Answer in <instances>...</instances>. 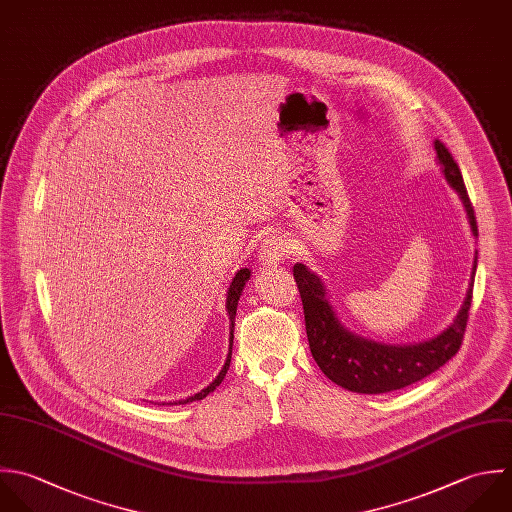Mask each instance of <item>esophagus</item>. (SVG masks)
<instances>
[{"instance_id":"obj_1","label":"esophagus","mask_w":512,"mask_h":512,"mask_svg":"<svg viewBox=\"0 0 512 512\" xmlns=\"http://www.w3.org/2000/svg\"><path fill=\"white\" fill-rule=\"evenodd\" d=\"M287 255H289V243H287V239H283L279 235L267 237L259 249V261H261V265H267V267H275Z\"/></svg>"}]
</instances>
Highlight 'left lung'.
Returning <instances> with one entry per match:
<instances>
[{"label":"left lung","mask_w":512,"mask_h":512,"mask_svg":"<svg viewBox=\"0 0 512 512\" xmlns=\"http://www.w3.org/2000/svg\"><path fill=\"white\" fill-rule=\"evenodd\" d=\"M435 151L447 183L457 191L463 201L471 231L477 239V217L461 169L449 149L439 139H435ZM477 255L473 263L469 291L455 321L437 337L409 345L379 343L347 329L341 323L333 303L329 301L323 279L307 265L295 263L293 275L303 301L307 339L319 369L339 387L363 395L391 393L409 387L441 369L449 359L457 355L463 343L473 301Z\"/></svg>","instance_id":"8db88e82"}]
</instances>
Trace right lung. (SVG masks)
I'll return each mask as SVG.
<instances>
[{"label":"right lung","mask_w":512,"mask_h":512,"mask_svg":"<svg viewBox=\"0 0 512 512\" xmlns=\"http://www.w3.org/2000/svg\"><path fill=\"white\" fill-rule=\"evenodd\" d=\"M249 277H251V271L245 267V269H239L237 273H235V277H233V281H231V285H229V291H227V301H225V309H227V315H229V355H227V361H225V365H223V369H221V373L215 377V381L213 383H209L205 389H201L199 393H195V395H191V397H187V399H181V401H173V403H169V405H185V403H193V401H201V399H205L211 391H215L219 385H221V381L225 379V375H227V369H229V365H231V347H233V329H235V315H237V303H239V297H241V293H243V287H245V283L249 281Z\"/></svg>","instance_id":"obj_1"}]
</instances>
